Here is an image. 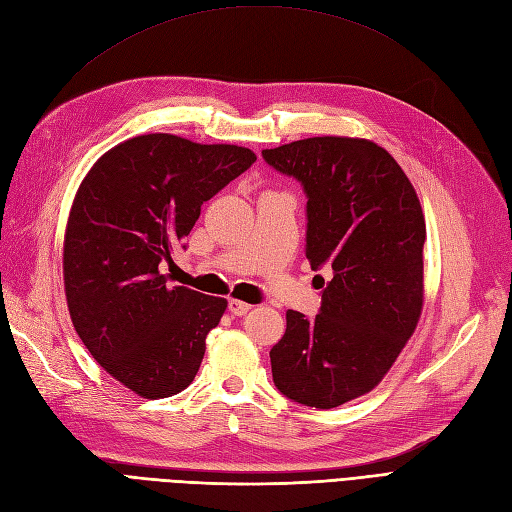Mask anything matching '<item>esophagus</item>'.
I'll use <instances>...</instances> for the list:
<instances>
[{
    "mask_svg": "<svg viewBox=\"0 0 512 512\" xmlns=\"http://www.w3.org/2000/svg\"><path fill=\"white\" fill-rule=\"evenodd\" d=\"M250 309H252V305L245 303V301H239V299H230L228 301V312L232 316H245L247 312H250Z\"/></svg>",
    "mask_w": 512,
    "mask_h": 512,
    "instance_id": "esophagus-1",
    "label": "esophagus"
}]
</instances>
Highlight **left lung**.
Wrapping results in <instances>:
<instances>
[{
  "label": "left lung",
  "instance_id": "8db88e82",
  "mask_svg": "<svg viewBox=\"0 0 512 512\" xmlns=\"http://www.w3.org/2000/svg\"><path fill=\"white\" fill-rule=\"evenodd\" d=\"M307 196L305 256L322 282L314 320L288 309L271 356L282 395L329 410L376 389L423 312L425 215L389 151L367 138L314 136L262 151Z\"/></svg>",
  "mask_w": 512,
  "mask_h": 512
}]
</instances>
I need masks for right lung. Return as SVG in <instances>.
<instances>
[{
	"label": "right lung",
	"instance_id": "1",
	"mask_svg": "<svg viewBox=\"0 0 512 512\" xmlns=\"http://www.w3.org/2000/svg\"><path fill=\"white\" fill-rule=\"evenodd\" d=\"M254 162L245 147L143 134L108 149L79 185L64 237L70 318L91 356L136 395H177L198 374L228 303L170 286L160 267L200 205Z\"/></svg>",
	"mask_w": 512,
	"mask_h": 512
}]
</instances>
